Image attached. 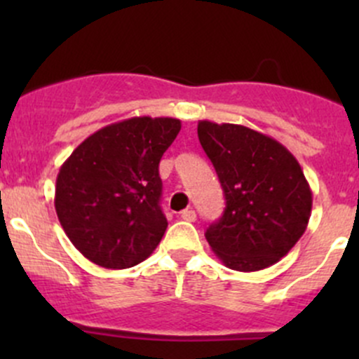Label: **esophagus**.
Instances as JSON below:
<instances>
[{"instance_id":"34e87169","label":"esophagus","mask_w":359,"mask_h":359,"mask_svg":"<svg viewBox=\"0 0 359 359\" xmlns=\"http://www.w3.org/2000/svg\"><path fill=\"white\" fill-rule=\"evenodd\" d=\"M180 217H182L184 220H187V222H194V220H196V212H194L193 208H187L180 213Z\"/></svg>"}]
</instances>
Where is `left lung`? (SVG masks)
Masks as SVG:
<instances>
[{
  "mask_svg": "<svg viewBox=\"0 0 359 359\" xmlns=\"http://www.w3.org/2000/svg\"><path fill=\"white\" fill-rule=\"evenodd\" d=\"M198 137L226 196L224 215L205 233L210 248L234 271L273 266L300 240L313 208L299 161L273 137L243 125L203 119Z\"/></svg>",
  "mask_w": 359,
  "mask_h": 359,
  "instance_id": "8db88e82",
  "label": "left lung"
}]
</instances>
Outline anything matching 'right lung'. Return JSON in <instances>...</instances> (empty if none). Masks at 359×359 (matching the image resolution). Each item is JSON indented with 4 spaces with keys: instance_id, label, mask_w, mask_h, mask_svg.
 <instances>
[{
    "instance_id": "add662e5",
    "label": "right lung",
    "mask_w": 359,
    "mask_h": 359,
    "mask_svg": "<svg viewBox=\"0 0 359 359\" xmlns=\"http://www.w3.org/2000/svg\"><path fill=\"white\" fill-rule=\"evenodd\" d=\"M180 119L135 116L97 130L60 166L55 212L83 255L107 269L146 260L165 234L159 159Z\"/></svg>"
}]
</instances>
